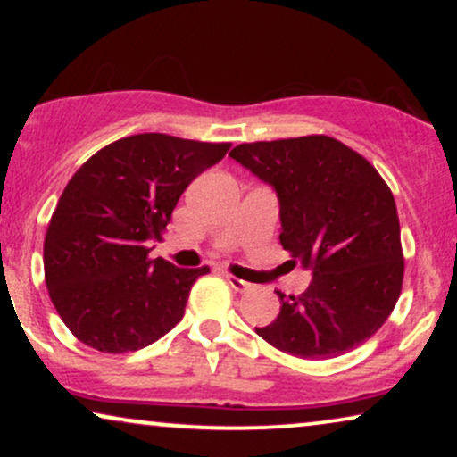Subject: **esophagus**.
<instances>
[{
    "label": "esophagus",
    "instance_id": "1",
    "mask_svg": "<svg viewBox=\"0 0 457 457\" xmlns=\"http://www.w3.org/2000/svg\"><path fill=\"white\" fill-rule=\"evenodd\" d=\"M224 278H227V283L230 285V287H233V289L237 291V293H243V291H247L249 289V287H252V285H249V283H245V280H241V278H237V277H233V274H224Z\"/></svg>",
    "mask_w": 457,
    "mask_h": 457
}]
</instances>
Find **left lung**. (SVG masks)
Here are the masks:
<instances>
[{"instance_id": "1", "label": "left lung", "mask_w": 457, "mask_h": 457, "mask_svg": "<svg viewBox=\"0 0 457 457\" xmlns=\"http://www.w3.org/2000/svg\"><path fill=\"white\" fill-rule=\"evenodd\" d=\"M230 158L277 191L280 245L310 268L302 295L255 328L280 352L328 360L383 327L403 283L393 193L364 155L327 135L241 143Z\"/></svg>"}]
</instances>
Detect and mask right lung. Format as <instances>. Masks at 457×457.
<instances>
[{"mask_svg":"<svg viewBox=\"0 0 457 457\" xmlns=\"http://www.w3.org/2000/svg\"><path fill=\"white\" fill-rule=\"evenodd\" d=\"M230 143L143 133L93 154L68 180L49 220L43 268L52 303L71 333L97 352L152 345L185 314L210 268L149 260L189 183Z\"/></svg>","mask_w":457,"mask_h":457,"instance_id":"obj_1","label":"right lung"}]
</instances>
